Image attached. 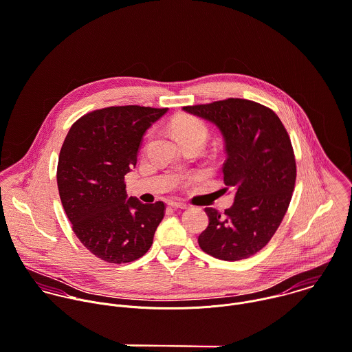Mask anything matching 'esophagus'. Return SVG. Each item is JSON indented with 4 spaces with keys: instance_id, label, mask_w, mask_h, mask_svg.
<instances>
[{
    "instance_id": "1",
    "label": "esophagus",
    "mask_w": 352,
    "mask_h": 352,
    "mask_svg": "<svg viewBox=\"0 0 352 352\" xmlns=\"http://www.w3.org/2000/svg\"><path fill=\"white\" fill-rule=\"evenodd\" d=\"M168 205H169L170 208H175V209H186V208H187L186 204H183V202H176V201H170Z\"/></svg>"
}]
</instances>
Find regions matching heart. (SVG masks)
Instances as JSON below:
<instances>
[{
	"label": "heart",
	"mask_w": 352,
	"mask_h": 352,
	"mask_svg": "<svg viewBox=\"0 0 352 352\" xmlns=\"http://www.w3.org/2000/svg\"><path fill=\"white\" fill-rule=\"evenodd\" d=\"M170 129L175 135V138L183 143L188 140H199L205 144L208 139V128L206 125L197 117L188 116V114H182L177 116L172 124Z\"/></svg>",
	"instance_id": "heart-1"
}]
</instances>
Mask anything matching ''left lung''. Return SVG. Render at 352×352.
I'll list each match as a JSON object with an SVG mask.
<instances>
[{
	"label": "left lung",
	"instance_id": "obj_1",
	"mask_svg": "<svg viewBox=\"0 0 352 352\" xmlns=\"http://www.w3.org/2000/svg\"><path fill=\"white\" fill-rule=\"evenodd\" d=\"M183 110L221 132L224 184L235 192L224 213L205 208L209 226L198 243L220 260L248 258L270 242L289 208L296 182L290 138L271 109L252 100L231 98Z\"/></svg>",
	"mask_w": 352,
	"mask_h": 352
}]
</instances>
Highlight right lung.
I'll return each instance as SVG.
<instances>
[{"mask_svg": "<svg viewBox=\"0 0 352 352\" xmlns=\"http://www.w3.org/2000/svg\"><path fill=\"white\" fill-rule=\"evenodd\" d=\"M168 109L116 106L82 116L70 128L58 162V188L73 231L96 257L114 264L153 245L165 204L126 195L125 175L138 162L146 131Z\"/></svg>", "mask_w": 352, "mask_h": 352, "instance_id": "obj_1", "label": "right lung"}]
</instances>
